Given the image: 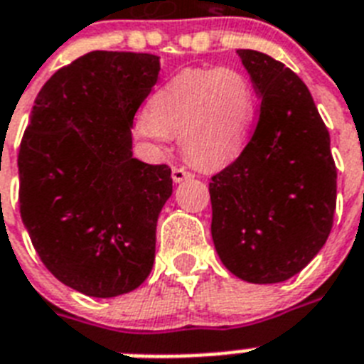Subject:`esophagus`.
I'll return each instance as SVG.
<instances>
[{"instance_id": "obj_1", "label": "esophagus", "mask_w": 364, "mask_h": 364, "mask_svg": "<svg viewBox=\"0 0 364 364\" xmlns=\"http://www.w3.org/2000/svg\"><path fill=\"white\" fill-rule=\"evenodd\" d=\"M172 177L176 183H181V181H187L191 177H194V173L188 172L187 168H181V166H176L172 170Z\"/></svg>"}]
</instances>
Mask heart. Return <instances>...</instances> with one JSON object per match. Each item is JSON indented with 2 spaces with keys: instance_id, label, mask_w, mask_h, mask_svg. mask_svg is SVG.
Listing matches in <instances>:
<instances>
[{
  "instance_id": "obj_1",
  "label": "heart",
  "mask_w": 364,
  "mask_h": 364,
  "mask_svg": "<svg viewBox=\"0 0 364 364\" xmlns=\"http://www.w3.org/2000/svg\"><path fill=\"white\" fill-rule=\"evenodd\" d=\"M256 117V91L235 67L185 69L170 78L138 117L134 132L162 149L179 136L183 153L200 166L228 164L243 151Z\"/></svg>"
}]
</instances>
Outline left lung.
<instances>
[{
  "instance_id": "obj_1",
  "label": "left lung",
  "mask_w": 364,
  "mask_h": 364,
  "mask_svg": "<svg viewBox=\"0 0 364 364\" xmlns=\"http://www.w3.org/2000/svg\"><path fill=\"white\" fill-rule=\"evenodd\" d=\"M237 54L262 102L249 144L211 177V235L230 273L274 284L299 273L326 245L336 166L305 82L271 55Z\"/></svg>"
}]
</instances>
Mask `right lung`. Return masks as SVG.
<instances>
[{
    "label": "right lung",
    "instance_id": "right-lung-1",
    "mask_svg": "<svg viewBox=\"0 0 364 364\" xmlns=\"http://www.w3.org/2000/svg\"><path fill=\"white\" fill-rule=\"evenodd\" d=\"M159 58L95 50L61 67L35 99L18 153V202L38 258L91 297L129 294L155 259L172 170L132 159L136 110Z\"/></svg>",
    "mask_w": 364,
    "mask_h": 364
}]
</instances>
